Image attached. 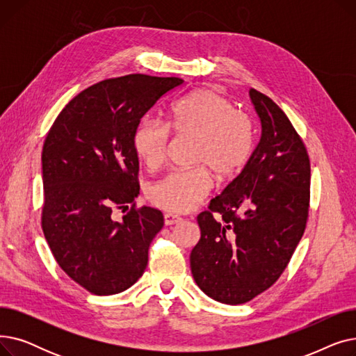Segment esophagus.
Returning <instances> with one entry per match:
<instances>
[{"label":"esophagus","instance_id":"obj_1","mask_svg":"<svg viewBox=\"0 0 356 356\" xmlns=\"http://www.w3.org/2000/svg\"><path fill=\"white\" fill-rule=\"evenodd\" d=\"M181 220L180 216L177 215H173V213H164V223L167 227H172V225H176V223H179Z\"/></svg>","mask_w":356,"mask_h":356}]
</instances>
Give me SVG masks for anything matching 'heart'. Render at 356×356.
Masks as SVG:
<instances>
[{
  "mask_svg": "<svg viewBox=\"0 0 356 356\" xmlns=\"http://www.w3.org/2000/svg\"><path fill=\"white\" fill-rule=\"evenodd\" d=\"M168 126L177 136L196 138L193 161L202 165L173 172L152 186L149 200L167 212L195 209L212 189L209 168L216 179L229 180L242 172L254 153L251 118L216 89H197L179 99L170 111ZM168 138L167 125L145 117L134 131L136 154L148 168H157L164 160Z\"/></svg>",
  "mask_w": 356,
  "mask_h": 356,
  "instance_id": "heart-1",
  "label": "heart"
}]
</instances>
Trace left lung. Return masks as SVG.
Here are the masks:
<instances>
[{"label":"left lung","instance_id":"8db88e82","mask_svg":"<svg viewBox=\"0 0 356 356\" xmlns=\"http://www.w3.org/2000/svg\"><path fill=\"white\" fill-rule=\"evenodd\" d=\"M250 98L261 122L259 141L209 211L197 215L200 239L191 254L199 289L225 305L247 303L277 282L309 215L310 161L303 141L264 93L250 89Z\"/></svg>","mask_w":356,"mask_h":356}]
</instances>
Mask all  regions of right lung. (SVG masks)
<instances>
[{
  "mask_svg": "<svg viewBox=\"0 0 356 356\" xmlns=\"http://www.w3.org/2000/svg\"><path fill=\"white\" fill-rule=\"evenodd\" d=\"M181 83L148 74L102 81L74 97L46 137L43 232L60 268L92 294L121 293L147 267L164 218L154 208H134L140 195L134 131ZM114 207L129 211L121 221L111 218Z\"/></svg>",
  "mask_w": 356,
  "mask_h": 356,
  "instance_id": "obj_1",
  "label": "right lung"
}]
</instances>
